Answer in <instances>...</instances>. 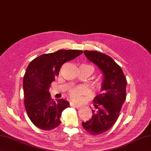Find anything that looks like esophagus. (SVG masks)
Returning a JSON list of instances; mask_svg holds the SVG:
<instances>
[{"mask_svg":"<svg viewBox=\"0 0 151 151\" xmlns=\"http://www.w3.org/2000/svg\"><path fill=\"white\" fill-rule=\"evenodd\" d=\"M70 106H72V107H75V108H77V109H79V108H80V105H77V104H75V103H70Z\"/></svg>","mask_w":151,"mask_h":151,"instance_id":"obj_1","label":"esophagus"}]
</instances>
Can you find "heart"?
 <instances>
[{
    "label": "heart",
    "mask_w": 151,
    "mask_h": 151,
    "mask_svg": "<svg viewBox=\"0 0 151 151\" xmlns=\"http://www.w3.org/2000/svg\"><path fill=\"white\" fill-rule=\"evenodd\" d=\"M90 66L92 69V68L91 65H88L87 64H83ZM93 70V69H92ZM97 86H99V84H97ZM86 93V88L83 87H78L71 88V89L69 91V96L72 100L75 101H80L82 99V96Z\"/></svg>",
    "instance_id": "b5f03b06"
}]
</instances>
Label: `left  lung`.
<instances>
[{
	"label": "left lung",
	"instance_id": "1",
	"mask_svg": "<svg viewBox=\"0 0 151 151\" xmlns=\"http://www.w3.org/2000/svg\"><path fill=\"white\" fill-rule=\"evenodd\" d=\"M83 53L103 75L101 94L93 100L96 110H92L91 119L82 123L88 133L97 135L110 129L117 121L126 98L127 81L121 67L110 56L97 51Z\"/></svg>",
	"mask_w": 151,
	"mask_h": 151
}]
</instances>
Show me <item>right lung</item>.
I'll return each instance as SVG.
<instances>
[{
    "mask_svg": "<svg viewBox=\"0 0 151 151\" xmlns=\"http://www.w3.org/2000/svg\"><path fill=\"white\" fill-rule=\"evenodd\" d=\"M83 53L82 50H59L42 54L30 62L23 80L25 110L30 121L38 128L51 130L60 125L62 112L69 106L63 99L55 101L49 88L65 63Z\"/></svg>",
    "mask_w": 151,
    "mask_h": 151,
    "instance_id": "right-lung-1",
    "label": "right lung"
}]
</instances>
